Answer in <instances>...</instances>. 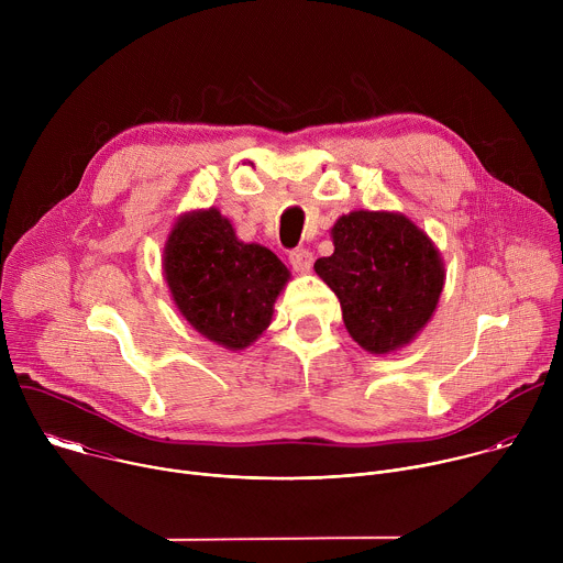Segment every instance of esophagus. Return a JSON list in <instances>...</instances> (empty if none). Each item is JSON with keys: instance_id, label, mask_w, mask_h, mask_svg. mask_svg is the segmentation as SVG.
<instances>
[{"instance_id": "obj_1", "label": "esophagus", "mask_w": 563, "mask_h": 563, "mask_svg": "<svg viewBox=\"0 0 563 563\" xmlns=\"http://www.w3.org/2000/svg\"><path fill=\"white\" fill-rule=\"evenodd\" d=\"M289 263H291V267H294L296 272H309V269H311V263H313V256H311L309 250L298 247V250H291V252H289Z\"/></svg>"}]
</instances>
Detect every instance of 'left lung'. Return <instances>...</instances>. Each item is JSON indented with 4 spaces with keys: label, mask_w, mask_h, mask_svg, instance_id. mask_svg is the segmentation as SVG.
<instances>
[{
    "label": "left lung",
    "mask_w": 563,
    "mask_h": 563,
    "mask_svg": "<svg viewBox=\"0 0 563 563\" xmlns=\"http://www.w3.org/2000/svg\"><path fill=\"white\" fill-rule=\"evenodd\" d=\"M332 240L334 254L313 269L339 296L350 336L372 354L417 339L445 283L428 233L404 213L361 209L336 220Z\"/></svg>",
    "instance_id": "1"
}]
</instances>
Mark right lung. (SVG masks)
Returning a JSON list of instances; mask_svg holds the SVG:
<instances>
[{"label": "right lung", "instance_id": "obj_1", "mask_svg": "<svg viewBox=\"0 0 563 563\" xmlns=\"http://www.w3.org/2000/svg\"><path fill=\"white\" fill-rule=\"evenodd\" d=\"M163 269L191 328L227 350H245L269 328L274 302L289 280L274 252L238 240L213 207L178 218Z\"/></svg>", "mask_w": 563, "mask_h": 563}]
</instances>
